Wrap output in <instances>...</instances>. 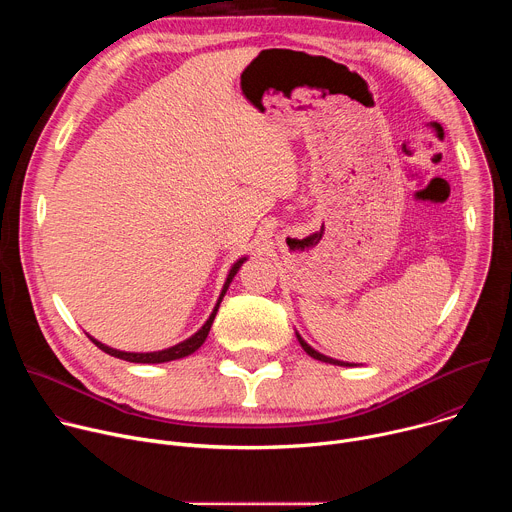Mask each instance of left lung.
Wrapping results in <instances>:
<instances>
[{
    "instance_id": "left-lung-1",
    "label": "left lung",
    "mask_w": 512,
    "mask_h": 512,
    "mask_svg": "<svg viewBox=\"0 0 512 512\" xmlns=\"http://www.w3.org/2000/svg\"><path fill=\"white\" fill-rule=\"evenodd\" d=\"M298 340H300V344H302V348L312 356V358H316V360H322V362H330V364H340V367H350L348 362H342V360H334V358H330V356H324V354H320V352H316L310 344H306L304 340H302V336L298 334Z\"/></svg>"
}]
</instances>
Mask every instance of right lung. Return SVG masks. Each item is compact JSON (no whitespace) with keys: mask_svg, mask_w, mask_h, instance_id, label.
I'll use <instances>...</instances> for the list:
<instances>
[{"mask_svg":"<svg viewBox=\"0 0 512 512\" xmlns=\"http://www.w3.org/2000/svg\"><path fill=\"white\" fill-rule=\"evenodd\" d=\"M243 261H245V257L239 259V261L233 265V269H231V273H229V277H227V281H225L223 294H221V298H218V302H216V306H214L210 318L206 320V324H204L194 336H190L188 340H184V342H180V344H176V346H170V348L158 350V352H123V350H115V348H109V346L101 344L99 340H95V338L89 336V334H87V336H89V338L95 342V346H99L103 352H107V354H111V356H115V358H121V360H129V362L158 364V362H170V360L184 358V356L192 354L194 350H198V348L202 346V342L206 340V336H208V332H210V326H212V320H214V316H216V312H218V306H221V302H223V298H225V294H227V289H229V283H231L233 277L237 275V271H239V267L243 265Z\"/></svg>","mask_w":512,"mask_h":512,"instance_id":"add662e5","label":"right lung"}]
</instances>
